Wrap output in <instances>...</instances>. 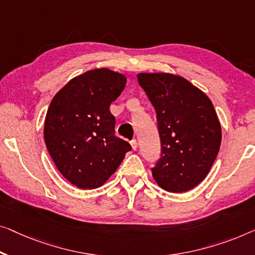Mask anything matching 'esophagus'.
I'll return each instance as SVG.
<instances>
[{
	"label": "esophagus",
	"instance_id": "esophagus-1",
	"mask_svg": "<svg viewBox=\"0 0 255 255\" xmlns=\"http://www.w3.org/2000/svg\"><path fill=\"white\" fill-rule=\"evenodd\" d=\"M130 145H131V147H132V150H136L137 149V142H136V139H132V140H130Z\"/></svg>",
	"mask_w": 255,
	"mask_h": 255
}]
</instances>
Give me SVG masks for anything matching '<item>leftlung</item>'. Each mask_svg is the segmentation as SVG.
Here are the masks:
<instances>
[{
	"label": "left lung",
	"instance_id": "8db88e82",
	"mask_svg": "<svg viewBox=\"0 0 255 255\" xmlns=\"http://www.w3.org/2000/svg\"><path fill=\"white\" fill-rule=\"evenodd\" d=\"M138 83L157 112L161 158L152 176L168 192L197 187L219 153L221 125L204 91L172 73H138Z\"/></svg>",
	"mask_w": 255,
	"mask_h": 255
}]
</instances>
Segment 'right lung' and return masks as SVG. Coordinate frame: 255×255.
Returning a JSON list of instances; mask_svg holds the SVG:
<instances>
[{"label": "right lung", "instance_id": "add662e5", "mask_svg": "<svg viewBox=\"0 0 255 255\" xmlns=\"http://www.w3.org/2000/svg\"><path fill=\"white\" fill-rule=\"evenodd\" d=\"M127 78L96 68L71 79L52 98L44 119L45 146L57 169L80 189H96L116 173L131 146L115 135L110 105Z\"/></svg>", "mask_w": 255, "mask_h": 255}]
</instances>
